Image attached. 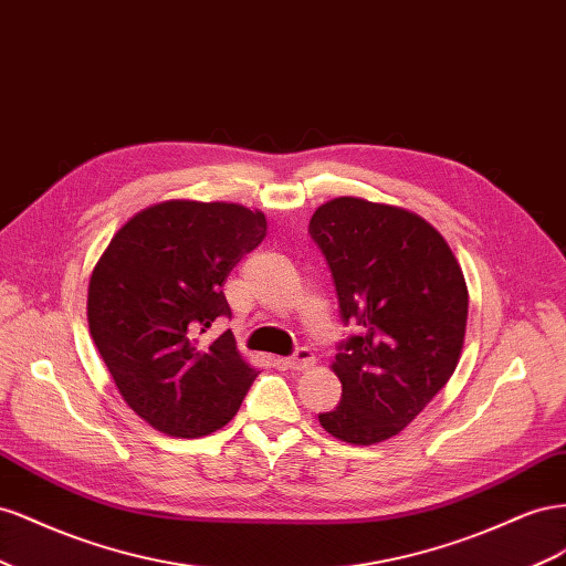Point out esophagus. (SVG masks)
<instances>
[{
    "instance_id": "obj_1",
    "label": "esophagus",
    "mask_w": 566,
    "mask_h": 566,
    "mask_svg": "<svg viewBox=\"0 0 566 566\" xmlns=\"http://www.w3.org/2000/svg\"><path fill=\"white\" fill-rule=\"evenodd\" d=\"M284 365L289 369H308V367L315 365V355H313L311 348H298L294 355H289Z\"/></svg>"
}]
</instances>
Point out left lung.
I'll return each instance as SVG.
<instances>
[{
  "label": "left lung",
  "instance_id": "obj_1",
  "mask_svg": "<svg viewBox=\"0 0 566 566\" xmlns=\"http://www.w3.org/2000/svg\"><path fill=\"white\" fill-rule=\"evenodd\" d=\"M325 255L344 325L334 375L342 402L319 415L334 439H391L453 377L467 329L464 274L446 239L406 208L338 197L308 228Z\"/></svg>",
  "mask_w": 566,
  "mask_h": 566
}]
</instances>
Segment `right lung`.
I'll return each mask as SVG.
<instances>
[{
	"instance_id": "add662e5",
	"label": "right lung",
	"mask_w": 566,
	"mask_h": 566,
	"mask_svg": "<svg viewBox=\"0 0 566 566\" xmlns=\"http://www.w3.org/2000/svg\"><path fill=\"white\" fill-rule=\"evenodd\" d=\"M265 234V216L239 203L164 201L127 220L94 265L90 334L154 429L199 439L237 415L258 373L230 329L208 346L201 334L232 317L222 284Z\"/></svg>"
}]
</instances>
